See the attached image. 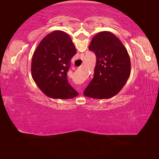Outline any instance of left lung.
Instances as JSON below:
<instances>
[{
  "label": "left lung",
  "instance_id": "1",
  "mask_svg": "<svg viewBox=\"0 0 159 159\" xmlns=\"http://www.w3.org/2000/svg\"><path fill=\"white\" fill-rule=\"evenodd\" d=\"M89 50L97 61L94 77L83 93L90 98L109 99L121 90L130 77V60L121 41L109 31H102L93 38Z\"/></svg>",
  "mask_w": 159,
  "mask_h": 159
}]
</instances>
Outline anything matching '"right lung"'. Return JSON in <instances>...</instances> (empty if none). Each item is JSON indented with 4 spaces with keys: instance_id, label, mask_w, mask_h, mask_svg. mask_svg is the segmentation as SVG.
<instances>
[{
    "instance_id": "1",
    "label": "right lung",
    "mask_w": 159,
    "mask_h": 159,
    "mask_svg": "<svg viewBox=\"0 0 159 159\" xmlns=\"http://www.w3.org/2000/svg\"><path fill=\"white\" fill-rule=\"evenodd\" d=\"M76 54L71 38L62 31H54L42 39L32 57L31 76L45 95L65 99L79 95L66 78L70 61Z\"/></svg>"
}]
</instances>
